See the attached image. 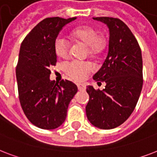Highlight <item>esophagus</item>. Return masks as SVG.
<instances>
[{"mask_svg":"<svg viewBox=\"0 0 157 157\" xmlns=\"http://www.w3.org/2000/svg\"><path fill=\"white\" fill-rule=\"evenodd\" d=\"M77 87H78V90L80 91H85V85L84 84H79V85H77Z\"/></svg>","mask_w":157,"mask_h":157,"instance_id":"1","label":"esophagus"}]
</instances>
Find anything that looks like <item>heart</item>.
<instances>
[{
	"label": "heart",
	"instance_id": "b5f03b06",
	"mask_svg": "<svg viewBox=\"0 0 157 157\" xmlns=\"http://www.w3.org/2000/svg\"><path fill=\"white\" fill-rule=\"evenodd\" d=\"M73 39L89 47L91 55H97L105 46V39L98 35L94 28L90 25H81L76 28L72 33ZM55 51L59 58L65 59L69 55V43L63 38L59 37L55 43ZM92 71V65L89 63L72 61L65 66V72L68 76L76 81L85 80Z\"/></svg>",
	"mask_w": 157,
	"mask_h": 157
}]
</instances>
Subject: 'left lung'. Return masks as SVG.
Listing matches in <instances>:
<instances>
[{
  "label": "left lung",
  "instance_id": "8db88e82",
  "mask_svg": "<svg viewBox=\"0 0 157 157\" xmlns=\"http://www.w3.org/2000/svg\"><path fill=\"white\" fill-rule=\"evenodd\" d=\"M107 25L109 51L98 72L93 76L98 83L105 82L103 90L88 85L90 95L85 111L94 127L109 130L129 118L140 96L143 86V59L136 37L120 19L94 17Z\"/></svg>",
  "mask_w": 157,
  "mask_h": 157
}]
</instances>
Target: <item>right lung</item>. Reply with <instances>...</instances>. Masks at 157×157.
Instances as JSON below:
<instances>
[{
	"label": "right lung",
	"instance_id": "right-lung-1",
	"mask_svg": "<svg viewBox=\"0 0 157 157\" xmlns=\"http://www.w3.org/2000/svg\"><path fill=\"white\" fill-rule=\"evenodd\" d=\"M76 18L43 19L21 44L16 67L19 100L26 118L41 129H56L63 124L70 101L77 93V86L72 81L50 80V67L57 60V36Z\"/></svg>",
	"mask_w": 157,
	"mask_h": 157
}]
</instances>
